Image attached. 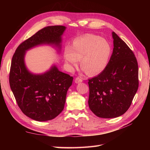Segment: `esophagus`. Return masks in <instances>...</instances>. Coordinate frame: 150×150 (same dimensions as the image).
I'll return each instance as SVG.
<instances>
[{"label":"esophagus","mask_w":150,"mask_h":150,"mask_svg":"<svg viewBox=\"0 0 150 150\" xmlns=\"http://www.w3.org/2000/svg\"><path fill=\"white\" fill-rule=\"evenodd\" d=\"M83 81V79L82 78H80V77H77V78L75 79V83H79L82 82Z\"/></svg>","instance_id":"obj_1"}]
</instances>
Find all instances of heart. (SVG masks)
I'll return each instance as SVG.
<instances>
[{"label":"heart","instance_id":"1","mask_svg":"<svg viewBox=\"0 0 150 150\" xmlns=\"http://www.w3.org/2000/svg\"><path fill=\"white\" fill-rule=\"evenodd\" d=\"M112 53L111 44L100 36L87 34L76 38L64 49V58L71 67L81 65L89 75L100 73L108 66Z\"/></svg>","mask_w":150,"mask_h":150}]
</instances>
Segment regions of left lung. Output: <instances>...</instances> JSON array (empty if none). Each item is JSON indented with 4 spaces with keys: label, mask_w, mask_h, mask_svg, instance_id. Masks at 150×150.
I'll use <instances>...</instances> for the list:
<instances>
[{
    "label": "left lung",
    "mask_w": 150,
    "mask_h": 150,
    "mask_svg": "<svg viewBox=\"0 0 150 150\" xmlns=\"http://www.w3.org/2000/svg\"><path fill=\"white\" fill-rule=\"evenodd\" d=\"M112 54L106 69L88 79V104L95 115L113 118L130 107L138 88V65L133 52L115 32Z\"/></svg>",
    "instance_id": "left-lung-1"
}]
</instances>
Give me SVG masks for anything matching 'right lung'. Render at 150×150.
Here are the masks:
<instances>
[{"label":"right lung","instance_id":"right-lung-1","mask_svg":"<svg viewBox=\"0 0 150 150\" xmlns=\"http://www.w3.org/2000/svg\"><path fill=\"white\" fill-rule=\"evenodd\" d=\"M65 26H47L22 42L13 55L9 84L17 105L25 115L38 121L54 119L64 107L68 89L73 78L56 66L42 74H34L24 63L25 51L40 44L54 45L61 49Z\"/></svg>","mask_w":150,"mask_h":150}]
</instances>
